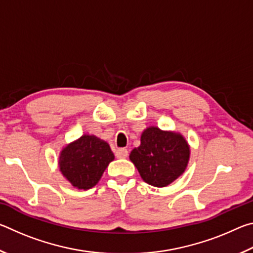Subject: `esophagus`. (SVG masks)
Listing matches in <instances>:
<instances>
[{
	"label": "esophagus",
	"mask_w": 253,
	"mask_h": 253,
	"mask_svg": "<svg viewBox=\"0 0 253 253\" xmlns=\"http://www.w3.org/2000/svg\"><path fill=\"white\" fill-rule=\"evenodd\" d=\"M128 156V151L125 148H119L116 151V157L117 158H126Z\"/></svg>",
	"instance_id": "1"
}]
</instances>
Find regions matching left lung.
<instances>
[{
	"label": "left lung",
	"mask_w": 253,
	"mask_h": 253,
	"mask_svg": "<svg viewBox=\"0 0 253 253\" xmlns=\"http://www.w3.org/2000/svg\"><path fill=\"white\" fill-rule=\"evenodd\" d=\"M191 148L181 132L149 126L140 135V145L129 160L149 185L165 187L185 172Z\"/></svg>",
	"instance_id": "left-lung-1"
}]
</instances>
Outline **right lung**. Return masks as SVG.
Here are the masks:
<instances>
[{
  "label": "right lung",
  "instance_id": "1",
  "mask_svg": "<svg viewBox=\"0 0 253 253\" xmlns=\"http://www.w3.org/2000/svg\"><path fill=\"white\" fill-rule=\"evenodd\" d=\"M115 160L108 143L84 134L67 144L59 154V169L71 185L89 190L100 181L107 166Z\"/></svg>",
  "mask_w": 253,
  "mask_h": 253
}]
</instances>
